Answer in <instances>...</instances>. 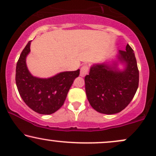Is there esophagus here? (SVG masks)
I'll return each mask as SVG.
<instances>
[{"instance_id": "esophagus-1", "label": "esophagus", "mask_w": 156, "mask_h": 156, "mask_svg": "<svg viewBox=\"0 0 156 156\" xmlns=\"http://www.w3.org/2000/svg\"><path fill=\"white\" fill-rule=\"evenodd\" d=\"M89 71V66L87 65H85L82 66L81 69H80V76H85L86 74H87Z\"/></svg>"}]
</instances>
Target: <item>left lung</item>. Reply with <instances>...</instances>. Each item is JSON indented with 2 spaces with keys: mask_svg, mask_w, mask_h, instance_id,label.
I'll return each instance as SVG.
<instances>
[{
  "mask_svg": "<svg viewBox=\"0 0 156 156\" xmlns=\"http://www.w3.org/2000/svg\"><path fill=\"white\" fill-rule=\"evenodd\" d=\"M118 61L125 64V69H118V62L112 66L96 64L85 77L87 100L95 110L102 114L120 112L133 99L139 86V70L133 50L129 44L126 50H119Z\"/></svg>",
  "mask_w": 156,
  "mask_h": 156,
  "instance_id": "8db88e82",
  "label": "left lung"
}]
</instances>
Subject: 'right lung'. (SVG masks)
I'll use <instances>...</instances> for the list:
<instances>
[{
	"instance_id": "add662e5",
	"label": "right lung",
	"mask_w": 156,
	"mask_h": 156,
	"mask_svg": "<svg viewBox=\"0 0 156 156\" xmlns=\"http://www.w3.org/2000/svg\"><path fill=\"white\" fill-rule=\"evenodd\" d=\"M30 42L25 46L16 63V87L24 102L31 109L38 114H52L63 105L74 80L80 75V69L64 71L48 79L34 76L26 65Z\"/></svg>"
}]
</instances>
